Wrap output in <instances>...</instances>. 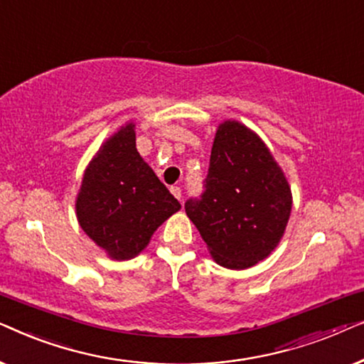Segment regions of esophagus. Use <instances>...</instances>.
Listing matches in <instances>:
<instances>
[{
    "mask_svg": "<svg viewBox=\"0 0 364 364\" xmlns=\"http://www.w3.org/2000/svg\"><path fill=\"white\" fill-rule=\"evenodd\" d=\"M171 192H172V196L177 198V200H182V191H181V187L173 186V187H171Z\"/></svg>",
    "mask_w": 364,
    "mask_h": 364,
    "instance_id": "esophagus-1",
    "label": "esophagus"
}]
</instances>
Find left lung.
Instances as JSON below:
<instances>
[{
  "instance_id": "1",
  "label": "left lung",
  "mask_w": 364,
  "mask_h": 364,
  "mask_svg": "<svg viewBox=\"0 0 364 364\" xmlns=\"http://www.w3.org/2000/svg\"><path fill=\"white\" fill-rule=\"evenodd\" d=\"M203 187L186 212L218 265L243 270L275 250L290 218L291 191L255 132L237 121L218 126Z\"/></svg>"
}]
</instances>
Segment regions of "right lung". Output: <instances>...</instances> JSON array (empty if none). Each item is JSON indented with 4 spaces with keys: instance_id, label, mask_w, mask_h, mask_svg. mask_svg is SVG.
Masks as SVG:
<instances>
[{
    "instance_id": "1",
    "label": "right lung",
    "mask_w": 364,
    "mask_h": 364,
    "mask_svg": "<svg viewBox=\"0 0 364 364\" xmlns=\"http://www.w3.org/2000/svg\"><path fill=\"white\" fill-rule=\"evenodd\" d=\"M181 203L144 162L129 122L102 144L84 172L76 200L79 225L114 260H129Z\"/></svg>"
}]
</instances>
